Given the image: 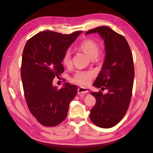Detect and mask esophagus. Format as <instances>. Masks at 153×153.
I'll list each match as a JSON object with an SVG mask.
<instances>
[{
    "label": "esophagus",
    "mask_w": 153,
    "mask_h": 153,
    "mask_svg": "<svg viewBox=\"0 0 153 153\" xmlns=\"http://www.w3.org/2000/svg\"><path fill=\"white\" fill-rule=\"evenodd\" d=\"M88 92V90L83 87H79V88H78V89H77V94H86Z\"/></svg>",
    "instance_id": "1"
}]
</instances>
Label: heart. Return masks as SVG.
Segmentation results:
<instances>
[{
    "instance_id": "heart-1",
    "label": "heart",
    "mask_w": 153,
    "mask_h": 153,
    "mask_svg": "<svg viewBox=\"0 0 153 153\" xmlns=\"http://www.w3.org/2000/svg\"><path fill=\"white\" fill-rule=\"evenodd\" d=\"M80 50L84 52L91 59H94L98 56L100 53V48L98 44L92 40H86L83 41L79 45ZM62 63L65 67H69L71 64V52L67 51L62 58ZM94 73L90 71H77L74 76L71 77V81L74 83L80 85L86 86L91 81Z\"/></svg>"
}]
</instances>
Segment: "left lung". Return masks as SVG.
<instances>
[{
  "label": "left lung",
  "instance_id": "1",
  "mask_svg": "<svg viewBox=\"0 0 153 153\" xmlns=\"http://www.w3.org/2000/svg\"><path fill=\"white\" fill-rule=\"evenodd\" d=\"M96 33L104 40L105 56L93 86L107 89L108 92H90L97 103L90 110V118L98 127L110 128L122 120L130 102L134 78L133 56L126 38L110 27H96L86 35Z\"/></svg>",
  "mask_w": 153,
  "mask_h": 153
}]
</instances>
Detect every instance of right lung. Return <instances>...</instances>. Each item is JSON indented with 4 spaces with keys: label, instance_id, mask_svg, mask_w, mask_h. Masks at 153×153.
<instances>
[{
    "label": "right lung",
    "instance_id": "1",
    "mask_svg": "<svg viewBox=\"0 0 153 153\" xmlns=\"http://www.w3.org/2000/svg\"><path fill=\"white\" fill-rule=\"evenodd\" d=\"M81 31L71 34L46 30L27 40L23 51L21 77L27 107L39 123L53 127L66 118L77 88L65 83L61 89L53 80L64 71L62 58Z\"/></svg>",
    "mask_w": 153,
    "mask_h": 153
}]
</instances>
